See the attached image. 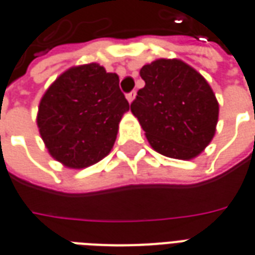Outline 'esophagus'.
I'll list each match as a JSON object with an SVG mask.
<instances>
[{
	"instance_id": "1",
	"label": "esophagus",
	"mask_w": 255,
	"mask_h": 255,
	"mask_svg": "<svg viewBox=\"0 0 255 255\" xmlns=\"http://www.w3.org/2000/svg\"><path fill=\"white\" fill-rule=\"evenodd\" d=\"M135 95H136V91H135V90H133V91H131V93H128L127 94L128 102H132V101L135 100Z\"/></svg>"
}]
</instances>
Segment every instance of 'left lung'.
I'll use <instances>...</instances> for the list:
<instances>
[{
    "label": "left lung",
    "instance_id": "8db88e82",
    "mask_svg": "<svg viewBox=\"0 0 255 255\" xmlns=\"http://www.w3.org/2000/svg\"><path fill=\"white\" fill-rule=\"evenodd\" d=\"M144 87L131 104L151 147L160 154L191 160L213 139L219 104L208 82L180 60L143 65Z\"/></svg>",
    "mask_w": 255,
    "mask_h": 255
}]
</instances>
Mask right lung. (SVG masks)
Here are the masks:
<instances>
[{
  "instance_id": "1",
  "label": "right lung",
  "mask_w": 255,
  "mask_h": 255,
  "mask_svg": "<svg viewBox=\"0 0 255 255\" xmlns=\"http://www.w3.org/2000/svg\"><path fill=\"white\" fill-rule=\"evenodd\" d=\"M128 109L119 76L93 63L56 79L42 97L36 123L52 157L69 168H84L109 154Z\"/></svg>"
}]
</instances>
